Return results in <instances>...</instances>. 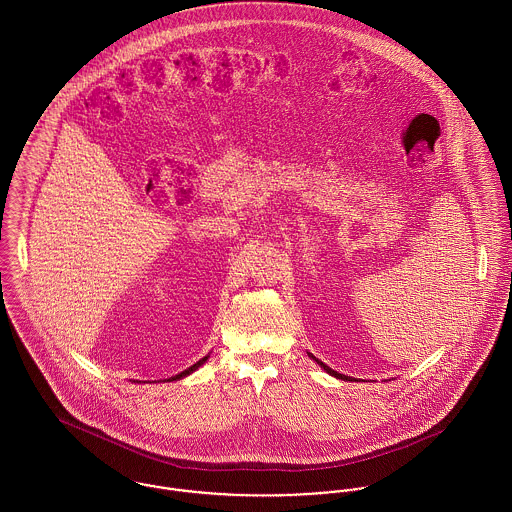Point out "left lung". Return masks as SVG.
Returning a JSON list of instances; mask_svg holds the SVG:
<instances>
[{
	"label": "left lung",
	"mask_w": 512,
	"mask_h": 512,
	"mask_svg": "<svg viewBox=\"0 0 512 512\" xmlns=\"http://www.w3.org/2000/svg\"><path fill=\"white\" fill-rule=\"evenodd\" d=\"M309 357L317 363V365L321 366L327 374H331V376H335V378H341V380H355V378H351V376H345V374H341V372H337V370H333V368H329V366L325 365V363H321V361H317L311 353H309Z\"/></svg>",
	"instance_id": "obj_1"
}]
</instances>
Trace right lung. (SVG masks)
Returning <instances> with one entry per match:
<instances>
[{
	"label": "right lung",
	"mask_w": 512,
	"mask_h": 512,
	"mask_svg": "<svg viewBox=\"0 0 512 512\" xmlns=\"http://www.w3.org/2000/svg\"><path fill=\"white\" fill-rule=\"evenodd\" d=\"M207 359H209V355H207V357H203V359H201V361H197V363H195V365L189 366V368H187V370H183V372H179V374H175V376H171V378H167V380H169V382H171V380H181V378H185V376H187V374H191V372H195V370H197V368H199V366L205 365V363H207Z\"/></svg>",
	"instance_id": "right-lung-1"
}]
</instances>
